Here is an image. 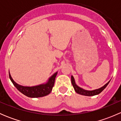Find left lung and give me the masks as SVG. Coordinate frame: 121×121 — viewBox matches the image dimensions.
<instances>
[{"label": "left lung", "mask_w": 121, "mask_h": 121, "mask_svg": "<svg viewBox=\"0 0 121 121\" xmlns=\"http://www.w3.org/2000/svg\"><path fill=\"white\" fill-rule=\"evenodd\" d=\"M110 82V81H108L105 85H104L103 86H102L100 88L97 89V90H92V91H88V90H85L84 89L81 88L80 86H78L76 84H75V80H74V77H73V75H71V83L73 85V87H74V90L75 91V92L79 94L82 95H85V96H94L95 95H98L99 93H101L106 87L108 85V84H109V82Z\"/></svg>", "instance_id": "1"}]
</instances>
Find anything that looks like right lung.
Masks as SVG:
<instances>
[{
	"instance_id": "add662e5",
	"label": "right lung",
	"mask_w": 121,
	"mask_h": 121,
	"mask_svg": "<svg viewBox=\"0 0 121 121\" xmlns=\"http://www.w3.org/2000/svg\"><path fill=\"white\" fill-rule=\"evenodd\" d=\"M57 74V72H56L48 79V81L46 84H40V85L33 86H24L17 84L15 81H14L11 77L10 74L9 72L10 79L15 87L20 92H22L27 97H30V98L42 97L49 94L52 92V89L54 85L55 79H56Z\"/></svg>"
}]
</instances>
